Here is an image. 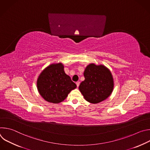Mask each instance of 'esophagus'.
<instances>
[{
    "label": "esophagus",
    "mask_w": 150,
    "mask_h": 150,
    "mask_svg": "<svg viewBox=\"0 0 150 150\" xmlns=\"http://www.w3.org/2000/svg\"><path fill=\"white\" fill-rule=\"evenodd\" d=\"M76 86H77V87H79V84H80V82H79V81L76 82Z\"/></svg>",
    "instance_id": "34e87169"
}]
</instances>
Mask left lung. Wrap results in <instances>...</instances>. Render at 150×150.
Here are the masks:
<instances>
[{"label": "left lung", "mask_w": 150, "mask_h": 150, "mask_svg": "<svg viewBox=\"0 0 150 150\" xmlns=\"http://www.w3.org/2000/svg\"><path fill=\"white\" fill-rule=\"evenodd\" d=\"M85 80L79 90L87 101L97 104L108 98L114 88V81L110 70L103 65L90 63L83 72Z\"/></svg>", "instance_id": "left-lung-1"}]
</instances>
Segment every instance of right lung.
Masks as SVG:
<instances>
[{"mask_svg":"<svg viewBox=\"0 0 150 150\" xmlns=\"http://www.w3.org/2000/svg\"><path fill=\"white\" fill-rule=\"evenodd\" d=\"M37 87L46 101L57 104L65 100L76 88V85L65 74L63 64L58 63L51 64L41 72L37 81Z\"/></svg>","mask_w":150,"mask_h":150,"instance_id":"1","label":"right lung"}]
</instances>
